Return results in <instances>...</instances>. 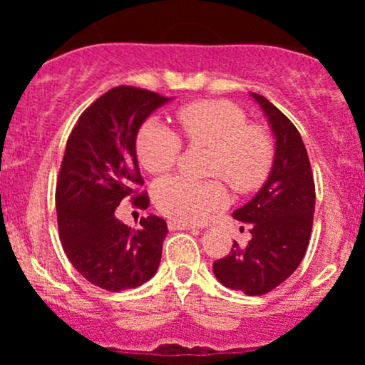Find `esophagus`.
<instances>
[{"label": "esophagus", "instance_id": "obj_1", "mask_svg": "<svg viewBox=\"0 0 365 365\" xmlns=\"http://www.w3.org/2000/svg\"><path fill=\"white\" fill-rule=\"evenodd\" d=\"M168 228L171 232H182V230H194L192 225H185V223H180V221H168Z\"/></svg>", "mask_w": 365, "mask_h": 365}]
</instances>
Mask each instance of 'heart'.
<instances>
[{"label": "heart", "instance_id": "1", "mask_svg": "<svg viewBox=\"0 0 365 365\" xmlns=\"http://www.w3.org/2000/svg\"><path fill=\"white\" fill-rule=\"evenodd\" d=\"M178 123L190 145H207L215 150L211 173L221 175L238 192H250L266 180L273 163V142L266 130L247 125V115L237 104L223 99H206L180 108ZM182 140L165 121L149 118L137 135V154L153 175L166 173L177 165ZM153 199L170 220L200 223L228 202L223 183L195 182L170 177L156 182Z\"/></svg>", "mask_w": 365, "mask_h": 365}]
</instances>
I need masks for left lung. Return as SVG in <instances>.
Returning a JSON list of instances; mask_svg holds the SVG:
<instances>
[{
  "label": "left lung",
  "mask_w": 365,
  "mask_h": 365,
  "mask_svg": "<svg viewBox=\"0 0 365 365\" xmlns=\"http://www.w3.org/2000/svg\"><path fill=\"white\" fill-rule=\"evenodd\" d=\"M274 137L269 177L233 217L250 225L245 249L235 242L232 252L212 264L217 282L245 295L274 290L302 262L311 240L316 188L311 163L299 130L264 96L250 92Z\"/></svg>",
  "instance_id": "8db88e82"
}]
</instances>
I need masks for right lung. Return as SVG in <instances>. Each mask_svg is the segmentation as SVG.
Returning a JSON list of instances; mask_svg holds the SVG:
<instances>
[{
  "mask_svg": "<svg viewBox=\"0 0 365 365\" xmlns=\"http://www.w3.org/2000/svg\"><path fill=\"white\" fill-rule=\"evenodd\" d=\"M173 98L137 87L108 91L82 113L66 140L56 185V212L66 257L87 282L110 292L137 288L156 274L166 221L158 216L130 228L115 216L144 180L137 133L149 115ZM148 207L145 194L132 197Z\"/></svg>",
  "mask_w": 365,
  "mask_h": 365,
  "instance_id": "add662e5",
  "label": "right lung"
}]
</instances>
